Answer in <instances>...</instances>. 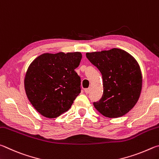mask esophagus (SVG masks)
<instances>
[{
  "label": "esophagus",
  "mask_w": 159,
  "mask_h": 159,
  "mask_svg": "<svg viewBox=\"0 0 159 159\" xmlns=\"http://www.w3.org/2000/svg\"><path fill=\"white\" fill-rule=\"evenodd\" d=\"M91 89L89 87V88H87V89H86L84 90V91H85V93H87V94H88V93H90V91H91Z\"/></svg>",
  "instance_id": "34e87169"
}]
</instances>
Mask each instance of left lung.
I'll list each match as a JSON object with an SVG mask.
<instances>
[{"label": "left lung", "mask_w": 159, "mask_h": 159, "mask_svg": "<svg viewBox=\"0 0 159 159\" xmlns=\"http://www.w3.org/2000/svg\"><path fill=\"white\" fill-rule=\"evenodd\" d=\"M90 62L99 70L103 82L101 98L93 102L96 109L109 118L126 115L135 106L142 90V74L135 59L124 50L86 54Z\"/></svg>", "instance_id": "8db88e82"}]
</instances>
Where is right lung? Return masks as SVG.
<instances>
[{
  "mask_svg": "<svg viewBox=\"0 0 159 159\" xmlns=\"http://www.w3.org/2000/svg\"><path fill=\"white\" fill-rule=\"evenodd\" d=\"M80 52L43 54L30 63L24 79L26 96L35 109L47 118H56L70 108L81 92V80L75 69Z\"/></svg>",
  "mask_w": 159,
  "mask_h": 159,
  "instance_id": "1",
  "label": "right lung"
}]
</instances>
